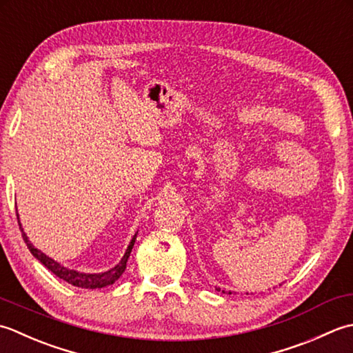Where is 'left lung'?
Masks as SVG:
<instances>
[{
    "instance_id": "obj_1",
    "label": "left lung",
    "mask_w": 353,
    "mask_h": 353,
    "mask_svg": "<svg viewBox=\"0 0 353 353\" xmlns=\"http://www.w3.org/2000/svg\"><path fill=\"white\" fill-rule=\"evenodd\" d=\"M216 291H221L222 294H232V291H228V292H225L224 290H221V288H216ZM247 294H248V292H247Z\"/></svg>"
}]
</instances>
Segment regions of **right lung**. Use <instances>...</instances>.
Instances as JSON below:
<instances>
[{"mask_svg":"<svg viewBox=\"0 0 353 353\" xmlns=\"http://www.w3.org/2000/svg\"><path fill=\"white\" fill-rule=\"evenodd\" d=\"M17 216H18V224H19V228H21V233H23V239L27 243V248L30 250V253L36 259H38V261L42 265H44L47 270L52 271L54 276H57L62 280H65V282H68L70 285L77 286V288H85V290H96V288H105L108 285H112L114 282H116V280L120 279V276L123 274L125 270H126V262H128L129 256H131V251H132V247H134L135 239H137V233H139V232H137L132 236V239H131V242H129V245L125 251L123 257L120 259V262L116 265V267H112L111 270H108L105 272H82V271L63 267L62 263L54 261V259H52L50 256H47L46 253H42L41 250L36 248L33 243L28 241L27 234L24 233L23 225H21V222H19V214H17Z\"/></svg>","mask_w":353,"mask_h":353,"instance_id":"right-lung-1","label":"right lung"}]
</instances>
